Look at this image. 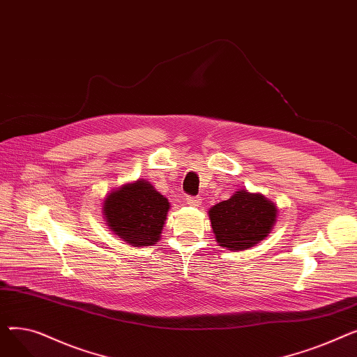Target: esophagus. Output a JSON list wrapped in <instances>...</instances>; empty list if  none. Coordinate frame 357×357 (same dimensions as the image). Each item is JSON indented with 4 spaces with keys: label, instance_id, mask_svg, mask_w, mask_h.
<instances>
[{
    "label": "esophagus",
    "instance_id": "34e87169",
    "mask_svg": "<svg viewBox=\"0 0 357 357\" xmlns=\"http://www.w3.org/2000/svg\"><path fill=\"white\" fill-rule=\"evenodd\" d=\"M185 201L186 204L191 205V207H198V205H201V197H186Z\"/></svg>",
    "mask_w": 357,
    "mask_h": 357
}]
</instances>
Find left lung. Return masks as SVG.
<instances>
[{
  "label": "left lung",
  "mask_w": 357,
  "mask_h": 357,
  "mask_svg": "<svg viewBox=\"0 0 357 357\" xmlns=\"http://www.w3.org/2000/svg\"><path fill=\"white\" fill-rule=\"evenodd\" d=\"M276 205L261 194L238 190L210 208L215 240L229 250H248L268 237L276 221Z\"/></svg>",
  "instance_id": "8db88e82"
}]
</instances>
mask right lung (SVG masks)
<instances>
[{"mask_svg":"<svg viewBox=\"0 0 357 357\" xmlns=\"http://www.w3.org/2000/svg\"><path fill=\"white\" fill-rule=\"evenodd\" d=\"M169 201L144 179L124 183L109 192L104 201L108 227L130 246H153L169 211Z\"/></svg>","mask_w":357,"mask_h":357,"instance_id":"right-lung-1","label":"right lung"}]
</instances>
